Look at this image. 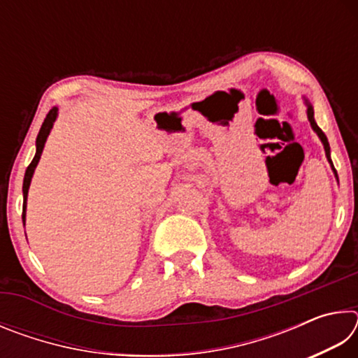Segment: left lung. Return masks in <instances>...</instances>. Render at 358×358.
Instances as JSON below:
<instances>
[{"label": "left lung", "instance_id": "left-lung-1", "mask_svg": "<svg viewBox=\"0 0 358 358\" xmlns=\"http://www.w3.org/2000/svg\"><path fill=\"white\" fill-rule=\"evenodd\" d=\"M308 118H310V121H311L313 129L317 132V136L320 137V141H322V143H324V148H325L327 159H329V161H330V164H331V159H330V145H329V141H327V137H325V134L322 132V129H320L319 126H317L316 121H314V112H313L311 106H308ZM331 166H333V164H331ZM333 171H335V169H333ZM335 172H336V171H335Z\"/></svg>", "mask_w": 358, "mask_h": 358}]
</instances>
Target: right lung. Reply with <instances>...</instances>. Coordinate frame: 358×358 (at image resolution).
Returning <instances> with one entry per match:
<instances>
[{"instance_id": "add662e5", "label": "right lung", "mask_w": 358, "mask_h": 358, "mask_svg": "<svg viewBox=\"0 0 358 358\" xmlns=\"http://www.w3.org/2000/svg\"><path fill=\"white\" fill-rule=\"evenodd\" d=\"M57 112H58V108L53 107L52 110L47 113L44 123H42V126H41V131H39V134H38V138H36V155H34V157H33L31 164H29L28 169H27L25 178H23V199H25V201H23V210L27 208L28 187H29V183H31V177H33V173H34V169H36V166H38V162H39V159H41V155H42V150H44L47 136L50 134V129H52V126H53V121H55V118H57ZM22 217H23V222H25V211H23Z\"/></svg>"}]
</instances>
